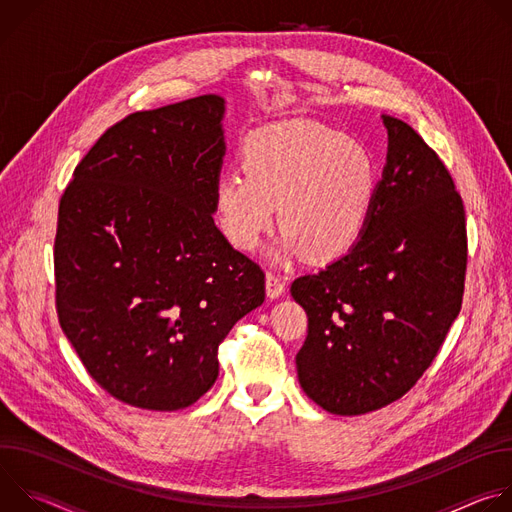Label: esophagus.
<instances>
[{
	"label": "esophagus",
	"mask_w": 512,
	"mask_h": 512,
	"mask_svg": "<svg viewBox=\"0 0 512 512\" xmlns=\"http://www.w3.org/2000/svg\"><path fill=\"white\" fill-rule=\"evenodd\" d=\"M265 287H267V298H271V300L281 298L285 294V281L271 271L265 277Z\"/></svg>",
	"instance_id": "obj_1"
}]
</instances>
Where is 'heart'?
<instances>
[{
    "mask_svg": "<svg viewBox=\"0 0 512 512\" xmlns=\"http://www.w3.org/2000/svg\"><path fill=\"white\" fill-rule=\"evenodd\" d=\"M241 168L214 186V221L239 251H253L273 225L275 255L326 263L360 239L371 218L379 168L367 145L328 125L291 119L247 135Z\"/></svg>",
    "mask_w": 512,
    "mask_h": 512,
    "instance_id": "b5f03b06",
    "label": "heart"
}]
</instances>
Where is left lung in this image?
Listing matches in <instances>:
<instances>
[{"label": "left lung", "mask_w": 512, "mask_h": 512, "mask_svg": "<svg viewBox=\"0 0 512 512\" xmlns=\"http://www.w3.org/2000/svg\"><path fill=\"white\" fill-rule=\"evenodd\" d=\"M383 123L387 164L367 229L346 255L289 289L308 314L296 356L300 385L334 415H362L401 399L462 308V196L413 127L389 115Z\"/></svg>", "instance_id": "obj_1"}]
</instances>
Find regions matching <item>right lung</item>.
<instances>
[{
  "label": "right lung",
  "instance_id": "1",
  "mask_svg": "<svg viewBox=\"0 0 512 512\" xmlns=\"http://www.w3.org/2000/svg\"><path fill=\"white\" fill-rule=\"evenodd\" d=\"M223 117L218 95L131 113L60 198V328L87 373L131 407L196 403L218 377V344L265 300V273L212 218Z\"/></svg>",
  "mask_w": 512,
  "mask_h": 512
}]
</instances>
